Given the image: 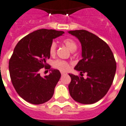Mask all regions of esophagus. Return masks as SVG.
<instances>
[{
	"mask_svg": "<svg viewBox=\"0 0 126 126\" xmlns=\"http://www.w3.org/2000/svg\"><path fill=\"white\" fill-rule=\"evenodd\" d=\"M61 74H62V75H64V74H66V73H64V72H61Z\"/></svg>",
	"mask_w": 126,
	"mask_h": 126,
	"instance_id": "34e87169",
	"label": "esophagus"
}]
</instances>
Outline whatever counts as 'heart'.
Listing matches in <instances>:
<instances>
[{
	"mask_svg": "<svg viewBox=\"0 0 126 126\" xmlns=\"http://www.w3.org/2000/svg\"><path fill=\"white\" fill-rule=\"evenodd\" d=\"M63 43L64 44L66 47H67L71 51H75L77 48V45L76 42L74 39H71V38H66L63 40ZM56 47L57 45L55 42H51V45L49 46V54L51 56H53L55 54L56 51ZM52 65L55 68L60 70L61 71H67L70 68V64L68 62H65V61H62L60 60H55Z\"/></svg>",
	"mask_w": 126,
	"mask_h": 126,
	"instance_id": "1",
	"label": "heart"
}]
</instances>
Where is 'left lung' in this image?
Masks as SVG:
<instances>
[{
  "instance_id": "1",
  "label": "left lung",
  "mask_w": 126,
  "mask_h": 126,
  "mask_svg": "<svg viewBox=\"0 0 126 126\" xmlns=\"http://www.w3.org/2000/svg\"><path fill=\"white\" fill-rule=\"evenodd\" d=\"M76 37L82 46V59L74 69L81 76L69 74L70 94L80 103L93 104L105 96L111 86L116 72V62L113 52L105 41L84 30L68 31ZM87 74V78L83 74Z\"/></svg>"
}]
</instances>
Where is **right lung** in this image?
Listing matches in <instances>:
<instances>
[{"label":"right lung","instance_id":"right-lung-1","mask_svg":"<svg viewBox=\"0 0 126 126\" xmlns=\"http://www.w3.org/2000/svg\"><path fill=\"white\" fill-rule=\"evenodd\" d=\"M63 31L40 29L27 35L16 44L9 62L11 79L15 90L27 102L39 105L52 97L61 74L51 69L44 77L39 72L50 69L46 60L50 58L49 46L52 40L64 33Z\"/></svg>","mask_w":126,"mask_h":126}]
</instances>
